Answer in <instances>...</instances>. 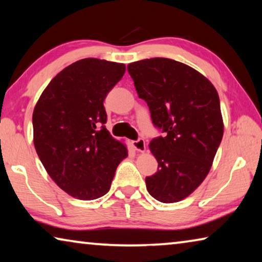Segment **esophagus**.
Here are the masks:
<instances>
[{
  "label": "esophagus",
  "instance_id": "1",
  "mask_svg": "<svg viewBox=\"0 0 262 262\" xmlns=\"http://www.w3.org/2000/svg\"><path fill=\"white\" fill-rule=\"evenodd\" d=\"M133 147H134L135 150H137V151H141L143 152L145 150V141L143 139H139L136 141H133Z\"/></svg>",
  "mask_w": 262,
  "mask_h": 262
}]
</instances>
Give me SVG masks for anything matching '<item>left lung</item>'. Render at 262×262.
<instances>
[{"label": "left lung", "instance_id": "left-lung-1", "mask_svg": "<svg viewBox=\"0 0 262 262\" xmlns=\"http://www.w3.org/2000/svg\"><path fill=\"white\" fill-rule=\"evenodd\" d=\"M127 69L154 126L164 133L150 142L158 168L145 178L147 189L158 201L178 202L205 180L221 144L219 94L203 75L166 57L133 62Z\"/></svg>", "mask_w": 262, "mask_h": 262}]
</instances>
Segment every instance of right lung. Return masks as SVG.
Here are the masks:
<instances>
[{
    "mask_svg": "<svg viewBox=\"0 0 262 262\" xmlns=\"http://www.w3.org/2000/svg\"><path fill=\"white\" fill-rule=\"evenodd\" d=\"M126 72L123 63L88 57L52 79L33 111V142L47 173L79 200L110 190L127 148L106 129L104 100Z\"/></svg>",
    "mask_w": 262,
    "mask_h": 262,
    "instance_id": "add662e5",
    "label": "right lung"
}]
</instances>
